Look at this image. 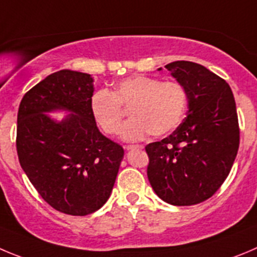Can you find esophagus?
<instances>
[{"mask_svg":"<svg viewBox=\"0 0 257 257\" xmlns=\"http://www.w3.org/2000/svg\"><path fill=\"white\" fill-rule=\"evenodd\" d=\"M137 148H138V150H140V148H143V146H141V145H136V146H125V150H126V151L137 150Z\"/></svg>","mask_w":257,"mask_h":257,"instance_id":"1","label":"esophagus"}]
</instances>
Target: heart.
Here are the masks:
<instances>
[{"instance_id":"heart-1","label":"heart","mask_w":257,"mask_h":257,"mask_svg":"<svg viewBox=\"0 0 257 257\" xmlns=\"http://www.w3.org/2000/svg\"><path fill=\"white\" fill-rule=\"evenodd\" d=\"M186 105L188 93L181 83L138 74L120 81L112 92L93 93L90 110L96 125L107 136H115L123 123L121 107H131L132 120L124 125L121 138L137 142L148 133L165 136L174 131L183 120Z\"/></svg>"}]
</instances>
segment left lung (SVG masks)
I'll return each instance as SVG.
<instances>
[{
    "label": "left lung",
    "instance_id": "8db88e82",
    "mask_svg": "<svg viewBox=\"0 0 257 257\" xmlns=\"http://www.w3.org/2000/svg\"><path fill=\"white\" fill-rule=\"evenodd\" d=\"M188 93L183 124L146 147L147 175L155 193L172 205L209 199L228 176L239 146L236 102L226 81L201 64H166ZM161 71V68H158Z\"/></svg>",
    "mask_w": 257,
    "mask_h": 257
}]
</instances>
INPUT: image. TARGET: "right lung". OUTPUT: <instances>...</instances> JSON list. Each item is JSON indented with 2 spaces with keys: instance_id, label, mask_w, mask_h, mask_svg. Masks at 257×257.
<instances>
[{
  "instance_id": "add662e5",
  "label": "right lung",
  "mask_w": 257,
  "mask_h": 257,
  "mask_svg": "<svg viewBox=\"0 0 257 257\" xmlns=\"http://www.w3.org/2000/svg\"><path fill=\"white\" fill-rule=\"evenodd\" d=\"M93 78L62 69L24 95L18 112L19 161L48 204L71 215L96 212L109 199L124 150L100 133L90 110ZM64 111L57 121L49 112Z\"/></svg>"
}]
</instances>
